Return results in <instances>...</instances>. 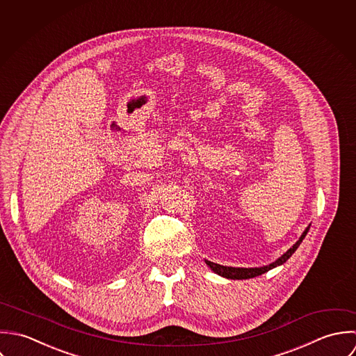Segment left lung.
Here are the masks:
<instances>
[{"label":"left lung","instance_id":"1","mask_svg":"<svg viewBox=\"0 0 356 356\" xmlns=\"http://www.w3.org/2000/svg\"><path fill=\"white\" fill-rule=\"evenodd\" d=\"M307 232H308V228L302 232V235L300 236V239L284 253L282 257H280L275 263H273V264H270V266H266V267H260V268H235V267L220 266V264H216V263L208 261V260H205V263L213 270L216 274H218V275H221V277H225V278H228V280H249V278H254V277H257V275H261V274L270 271L271 268H274V267H277V266L284 264V261H286V260L296 252V249L300 246V243H301L302 239L305 238Z\"/></svg>","mask_w":356,"mask_h":356}]
</instances>
